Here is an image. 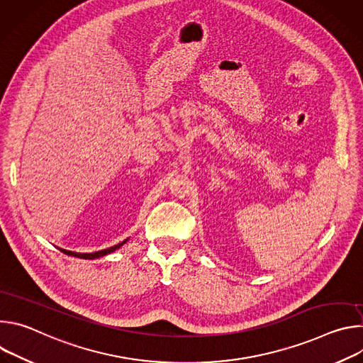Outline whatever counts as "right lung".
<instances>
[{"mask_svg": "<svg viewBox=\"0 0 363 363\" xmlns=\"http://www.w3.org/2000/svg\"><path fill=\"white\" fill-rule=\"evenodd\" d=\"M126 241H128V238H126L125 241H122V242L113 245V247H109V248H106V250H100V251H96V252H76V251H69V250H63V248H59V250H60L62 252L67 254V255H73V257H79V258H86V260H94V258H99V257H103V255H106V254H111V252L116 251V250L121 248Z\"/></svg>", "mask_w": 363, "mask_h": 363, "instance_id": "right-lung-1", "label": "right lung"}]
</instances>
